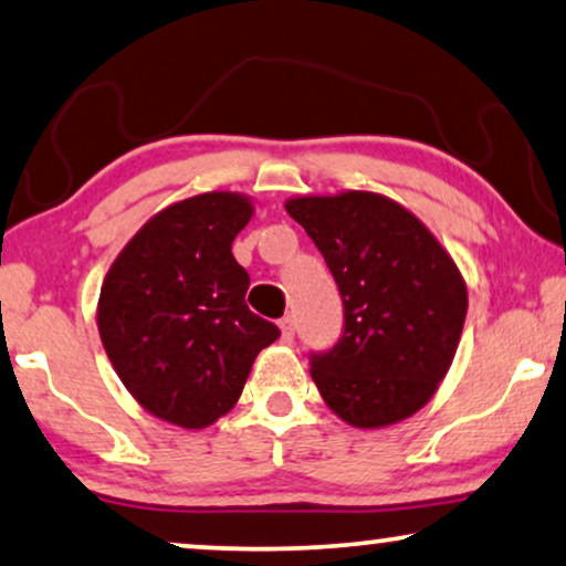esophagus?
Segmentation results:
<instances>
[{"label": "esophagus", "instance_id": "esophagus-1", "mask_svg": "<svg viewBox=\"0 0 566 566\" xmlns=\"http://www.w3.org/2000/svg\"><path fill=\"white\" fill-rule=\"evenodd\" d=\"M280 328H282V340L284 344H292L294 340V317L292 315H284L280 321Z\"/></svg>", "mask_w": 566, "mask_h": 566}]
</instances>
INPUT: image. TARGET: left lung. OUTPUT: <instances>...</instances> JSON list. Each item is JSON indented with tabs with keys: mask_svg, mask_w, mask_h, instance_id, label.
I'll use <instances>...</instances> for the list:
<instances>
[{
	"mask_svg": "<svg viewBox=\"0 0 566 566\" xmlns=\"http://www.w3.org/2000/svg\"><path fill=\"white\" fill-rule=\"evenodd\" d=\"M323 253L340 302L336 344L310 354L328 408L356 428L412 416L457 354L467 284L423 222L387 197L346 192L284 205Z\"/></svg>",
	"mask_w": 566,
	"mask_h": 566,
	"instance_id": "8db88e82",
	"label": "left lung"
}]
</instances>
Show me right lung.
<instances>
[{
	"mask_svg": "<svg viewBox=\"0 0 566 566\" xmlns=\"http://www.w3.org/2000/svg\"><path fill=\"white\" fill-rule=\"evenodd\" d=\"M251 212L233 192L166 207L102 284L97 323L117 377L148 412L181 428L226 416L256 354L280 338L245 305L251 280L230 251Z\"/></svg>",
	"mask_w": 566,
	"mask_h": 566,
	"instance_id": "obj_1",
	"label": "right lung"
}]
</instances>
